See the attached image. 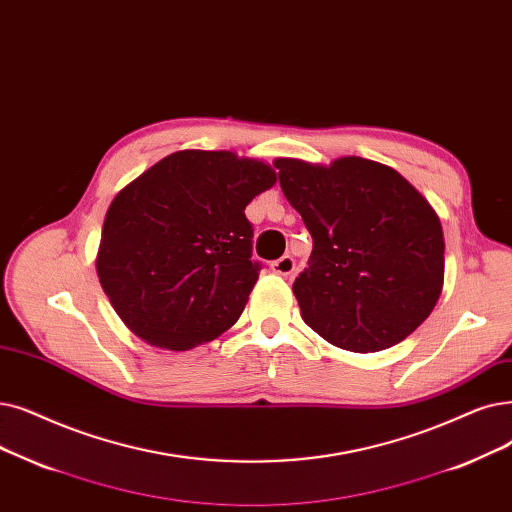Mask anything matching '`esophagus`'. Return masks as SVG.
I'll return each mask as SVG.
<instances>
[{
	"instance_id": "34e87169",
	"label": "esophagus",
	"mask_w": 512,
	"mask_h": 512,
	"mask_svg": "<svg viewBox=\"0 0 512 512\" xmlns=\"http://www.w3.org/2000/svg\"><path fill=\"white\" fill-rule=\"evenodd\" d=\"M297 268V263L291 255H282L280 259L272 261V272L274 274H280V276H291Z\"/></svg>"
}]
</instances>
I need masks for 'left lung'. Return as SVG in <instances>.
<instances>
[{
	"instance_id": "left-lung-1",
	"label": "left lung",
	"mask_w": 512,
	"mask_h": 512,
	"mask_svg": "<svg viewBox=\"0 0 512 512\" xmlns=\"http://www.w3.org/2000/svg\"><path fill=\"white\" fill-rule=\"evenodd\" d=\"M274 167L314 242L293 284L305 324L358 353L404 341L441 295L446 244L431 205L397 171L360 157Z\"/></svg>"
}]
</instances>
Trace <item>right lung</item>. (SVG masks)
<instances>
[{
  "instance_id": "obj_1",
  "label": "right lung",
  "mask_w": 512,
  "mask_h": 512,
  "mask_svg": "<svg viewBox=\"0 0 512 512\" xmlns=\"http://www.w3.org/2000/svg\"><path fill=\"white\" fill-rule=\"evenodd\" d=\"M274 182L259 161L180 150L115 196L98 276L133 335L184 351L236 324L261 272L244 209Z\"/></svg>"
}]
</instances>
